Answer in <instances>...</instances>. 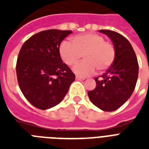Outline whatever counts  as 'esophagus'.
<instances>
[{"instance_id":"1","label":"esophagus","mask_w":149,"mask_h":149,"mask_svg":"<svg viewBox=\"0 0 149 149\" xmlns=\"http://www.w3.org/2000/svg\"><path fill=\"white\" fill-rule=\"evenodd\" d=\"M76 79H77V80H79V81H83V80H84V78H82V77H78V76H77V77H76Z\"/></svg>"}]
</instances>
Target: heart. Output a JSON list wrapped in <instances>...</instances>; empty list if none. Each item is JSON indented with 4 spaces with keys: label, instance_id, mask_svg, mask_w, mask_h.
Here are the masks:
<instances>
[{
    "label": "heart",
    "instance_id": "b5f03b06",
    "mask_svg": "<svg viewBox=\"0 0 149 149\" xmlns=\"http://www.w3.org/2000/svg\"><path fill=\"white\" fill-rule=\"evenodd\" d=\"M72 45L63 42L59 48L63 61L67 65H73L84 56V61L73 67V72L80 77H87L95 71H104L113 64L115 58V48L105 41L100 35L86 33L74 36Z\"/></svg>",
    "mask_w": 149,
    "mask_h": 149
}]
</instances>
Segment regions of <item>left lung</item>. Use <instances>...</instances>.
Instances as JSON below:
<instances>
[{
  "label": "left lung",
  "instance_id": "left-lung-1",
  "mask_svg": "<svg viewBox=\"0 0 149 149\" xmlns=\"http://www.w3.org/2000/svg\"><path fill=\"white\" fill-rule=\"evenodd\" d=\"M108 36L115 48V58L106 72L94 78L95 89L88 92L91 102L104 111H113L122 106L133 93L139 76V63L132 45L120 34L100 30Z\"/></svg>",
  "mask_w": 149,
  "mask_h": 149
}]
</instances>
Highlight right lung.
I'll return each instance as SVG.
<instances>
[{"instance_id": "right-lung-1", "label": "right lung", "mask_w": 149, "mask_h": 149, "mask_svg": "<svg viewBox=\"0 0 149 149\" xmlns=\"http://www.w3.org/2000/svg\"><path fill=\"white\" fill-rule=\"evenodd\" d=\"M72 31L49 29L24 42L18 54L16 73L23 95L30 104L47 110L59 104L75 80V74L59 54L62 41Z\"/></svg>"}]
</instances>
